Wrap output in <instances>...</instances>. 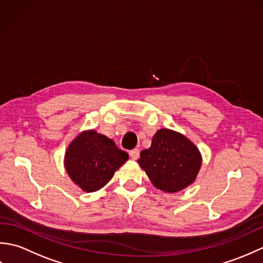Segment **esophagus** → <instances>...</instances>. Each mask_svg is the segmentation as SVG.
Here are the masks:
<instances>
[{
	"label": "esophagus",
	"mask_w": 263,
	"mask_h": 263,
	"mask_svg": "<svg viewBox=\"0 0 263 263\" xmlns=\"http://www.w3.org/2000/svg\"><path fill=\"white\" fill-rule=\"evenodd\" d=\"M139 156H140V150H139V149H133L130 152V157L133 160H137L139 158Z\"/></svg>",
	"instance_id": "esophagus-1"
}]
</instances>
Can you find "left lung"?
<instances>
[{
    "mask_svg": "<svg viewBox=\"0 0 263 263\" xmlns=\"http://www.w3.org/2000/svg\"><path fill=\"white\" fill-rule=\"evenodd\" d=\"M155 187L175 193L195 181L202 164L198 147L182 133L160 128L138 160Z\"/></svg>",
    "mask_w": 263,
    "mask_h": 263,
    "instance_id": "obj_1",
    "label": "left lung"
}]
</instances>
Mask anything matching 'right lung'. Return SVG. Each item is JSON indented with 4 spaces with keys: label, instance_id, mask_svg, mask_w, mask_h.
Returning a JSON list of instances; mask_svg holds the SVG:
<instances>
[{
    "label": "right lung",
    "instance_id": "right-lung-1",
    "mask_svg": "<svg viewBox=\"0 0 263 263\" xmlns=\"http://www.w3.org/2000/svg\"><path fill=\"white\" fill-rule=\"evenodd\" d=\"M128 159L111 139L95 130L82 131L69 144L64 167L82 191L95 192L107 184L114 173Z\"/></svg>",
    "mask_w": 263,
    "mask_h": 263
}]
</instances>
